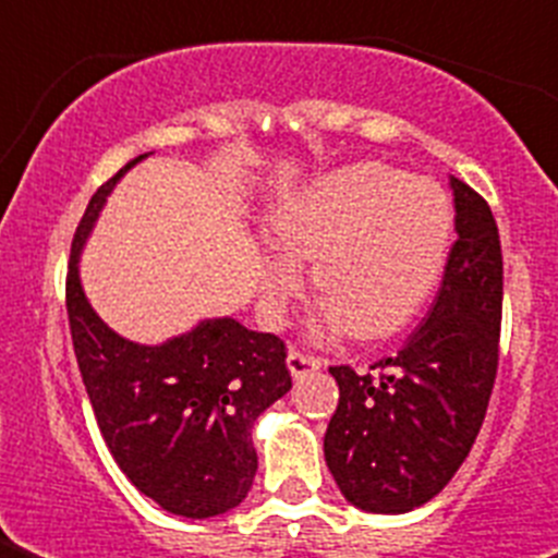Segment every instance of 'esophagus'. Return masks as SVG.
I'll return each mask as SVG.
<instances>
[{
    "label": "esophagus",
    "mask_w": 558,
    "mask_h": 558,
    "mask_svg": "<svg viewBox=\"0 0 558 558\" xmlns=\"http://www.w3.org/2000/svg\"><path fill=\"white\" fill-rule=\"evenodd\" d=\"M324 362L318 356H310V353H304V350H289L287 367H289V373L295 376V379H301V376H306V373L318 371Z\"/></svg>",
    "instance_id": "1"
}]
</instances>
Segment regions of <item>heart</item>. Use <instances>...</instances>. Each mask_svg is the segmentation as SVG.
<instances>
[{
    "label": "heart",
    "instance_id": "b5f03b06",
    "mask_svg": "<svg viewBox=\"0 0 558 558\" xmlns=\"http://www.w3.org/2000/svg\"><path fill=\"white\" fill-rule=\"evenodd\" d=\"M280 252L266 263L263 298L278 313L295 295L298 260H313L318 330L388 339L411 324L440 283L454 205L432 179L359 161L315 179L271 214Z\"/></svg>",
    "mask_w": 558,
    "mask_h": 558
}]
</instances>
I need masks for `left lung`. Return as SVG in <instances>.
Masks as SVG:
<instances>
[{
	"mask_svg": "<svg viewBox=\"0 0 558 558\" xmlns=\"http://www.w3.org/2000/svg\"><path fill=\"white\" fill-rule=\"evenodd\" d=\"M454 231L432 313L397 356L359 376L330 373L339 408L324 458L341 495L367 512H408L449 484L489 405L501 339L504 257L498 226L477 191L451 179Z\"/></svg>",
	"mask_w": 558,
	"mask_h": 558,
	"instance_id": "1",
	"label": "left lung"
}]
</instances>
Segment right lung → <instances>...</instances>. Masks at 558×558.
Segmentation results:
<instances>
[{
    "label": "right lung",
    "mask_w": 558,
    "mask_h": 558,
    "mask_svg": "<svg viewBox=\"0 0 558 558\" xmlns=\"http://www.w3.org/2000/svg\"><path fill=\"white\" fill-rule=\"evenodd\" d=\"M144 156L100 185L77 222L65 275L69 330L92 411L121 472L161 510L210 519L234 510L252 489L254 420L292 388L287 344L234 318H208L147 348L121 339L95 315L77 257L109 191Z\"/></svg>",
    "instance_id": "obj_1"
}]
</instances>
